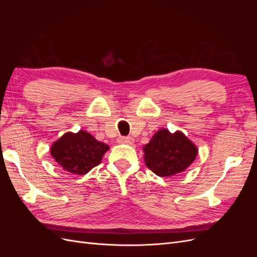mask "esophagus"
<instances>
[{"mask_svg": "<svg viewBox=\"0 0 257 257\" xmlns=\"http://www.w3.org/2000/svg\"><path fill=\"white\" fill-rule=\"evenodd\" d=\"M134 142V139L130 136H119L118 143L119 144H125V145H132Z\"/></svg>", "mask_w": 257, "mask_h": 257, "instance_id": "1", "label": "esophagus"}]
</instances>
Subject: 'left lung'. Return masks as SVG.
Returning <instances> with one entry per match:
<instances>
[{
    "label": "left lung",
    "mask_w": 257,
    "mask_h": 257,
    "mask_svg": "<svg viewBox=\"0 0 257 257\" xmlns=\"http://www.w3.org/2000/svg\"><path fill=\"white\" fill-rule=\"evenodd\" d=\"M145 163L160 177H169L183 172L195 160L198 150L181 132L172 134L161 128L144 147Z\"/></svg>",
    "instance_id": "obj_1"
}]
</instances>
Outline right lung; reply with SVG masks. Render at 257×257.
<instances>
[{
  "label": "right lung",
  "mask_w": 257,
  "mask_h": 257,
  "mask_svg": "<svg viewBox=\"0 0 257 257\" xmlns=\"http://www.w3.org/2000/svg\"><path fill=\"white\" fill-rule=\"evenodd\" d=\"M109 146L100 143L90 133L80 130L78 133H65L50 149L51 157L65 172L84 175L97 166Z\"/></svg>",
  "instance_id": "1"
}]
</instances>
